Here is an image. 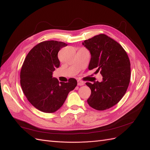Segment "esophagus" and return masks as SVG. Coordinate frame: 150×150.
<instances>
[{
	"label": "esophagus",
	"instance_id": "obj_1",
	"mask_svg": "<svg viewBox=\"0 0 150 150\" xmlns=\"http://www.w3.org/2000/svg\"><path fill=\"white\" fill-rule=\"evenodd\" d=\"M77 84H78V86H82L84 85V82L81 81H77Z\"/></svg>",
	"mask_w": 150,
	"mask_h": 150
}]
</instances>
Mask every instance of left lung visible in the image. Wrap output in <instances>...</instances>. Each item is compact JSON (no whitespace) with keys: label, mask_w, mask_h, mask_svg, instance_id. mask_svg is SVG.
<instances>
[{"label":"left lung","mask_w":150,"mask_h":150,"mask_svg":"<svg viewBox=\"0 0 150 150\" xmlns=\"http://www.w3.org/2000/svg\"><path fill=\"white\" fill-rule=\"evenodd\" d=\"M91 54L89 69L103 76L102 82H87L91 90L89 106L98 110L113 107L126 93L130 80V62L121 45L105 34H99L82 42Z\"/></svg>","instance_id":"obj_1"}]
</instances>
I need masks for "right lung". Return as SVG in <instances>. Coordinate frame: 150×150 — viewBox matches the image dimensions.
Returning <instances> with one entry per match:
<instances>
[{"mask_svg":"<svg viewBox=\"0 0 150 150\" xmlns=\"http://www.w3.org/2000/svg\"><path fill=\"white\" fill-rule=\"evenodd\" d=\"M67 44L45 41L36 45L27 54L20 71V84L24 95L37 109L53 113L63 105L68 93L77 85L75 79L59 82L52 76L60 65L57 54Z\"/></svg>","mask_w":150,"mask_h":150,"instance_id":"obj_1","label":"right lung"}]
</instances>
